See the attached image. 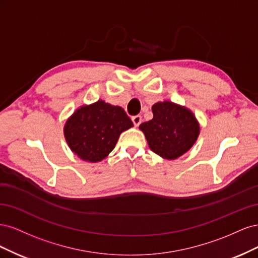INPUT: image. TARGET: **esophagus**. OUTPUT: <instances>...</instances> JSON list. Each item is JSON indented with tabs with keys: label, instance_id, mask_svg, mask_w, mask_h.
I'll return each mask as SVG.
<instances>
[{
	"label": "esophagus",
	"instance_id": "obj_1",
	"mask_svg": "<svg viewBox=\"0 0 258 258\" xmlns=\"http://www.w3.org/2000/svg\"><path fill=\"white\" fill-rule=\"evenodd\" d=\"M131 119H132V122H134L135 126H136V127H138L139 124L142 122V116H141V115L132 116V117H131Z\"/></svg>",
	"mask_w": 258,
	"mask_h": 258
}]
</instances>
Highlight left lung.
<instances>
[{
  "mask_svg": "<svg viewBox=\"0 0 258 258\" xmlns=\"http://www.w3.org/2000/svg\"><path fill=\"white\" fill-rule=\"evenodd\" d=\"M153 119L140 124L151 150L166 159H175L196 142L199 124L186 107L169 101L152 106Z\"/></svg>",
  "mask_w": 258,
  "mask_h": 258,
  "instance_id": "8db88e82",
  "label": "left lung"
}]
</instances>
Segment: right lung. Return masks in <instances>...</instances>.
Instances as JSON below:
<instances>
[{"instance_id": "1", "label": "right lung", "mask_w": 258, "mask_h": 258, "mask_svg": "<svg viewBox=\"0 0 258 258\" xmlns=\"http://www.w3.org/2000/svg\"><path fill=\"white\" fill-rule=\"evenodd\" d=\"M134 126L120 106L104 101L79 108L67 121L64 136L70 148L83 160L101 161L110 154L122 131Z\"/></svg>"}]
</instances>
